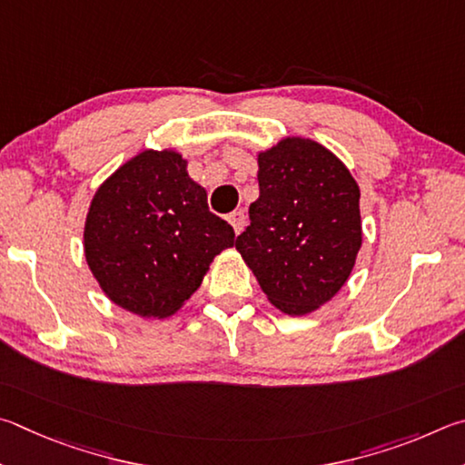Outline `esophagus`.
<instances>
[{
	"label": "esophagus",
	"mask_w": 465,
	"mask_h": 465,
	"mask_svg": "<svg viewBox=\"0 0 465 465\" xmlns=\"http://www.w3.org/2000/svg\"><path fill=\"white\" fill-rule=\"evenodd\" d=\"M245 212H242V210H237V212H232V214L231 216H228V223H231L232 224V228H234V232H237V234H241V231H242V228H245Z\"/></svg>",
	"instance_id": "obj_1"
}]
</instances>
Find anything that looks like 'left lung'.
Instances as JSON below:
<instances>
[{
    "instance_id": "8db88e82",
    "label": "left lung",
    "mask_w": 465,
    "mask_h": 465,
    "mask_svg": "<svg viewBox=\"0 0 465 465\" xmlns=\"http://www.w3.org/2000/svg\"><path fill=\"white\" fill-rule=\"evenodd\" d=\"M259 198L234 247L290 316L327 304L361 249L360 185L327 146L288 136L257 154Z\"/></svg>"
}]
</instances>
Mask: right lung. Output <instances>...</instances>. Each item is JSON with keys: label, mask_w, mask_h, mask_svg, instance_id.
<instances>
[{"label": "right lung", "mask_w": 465, "mask_h": 465, "mask_svg": "<svg viewBox=\"0 0 465 465\" xmlns=\"http://www.w3.org/2000/svg\"><path fill=\"white\" fill-rule=\"evenodd\" d=\"M234 245V231L208 210L177 151H143L97 187L84 231L85 262L104 294L143 319L175 314Z\"/></svg>", "instance_id": "add662e5"}]
</instances>
